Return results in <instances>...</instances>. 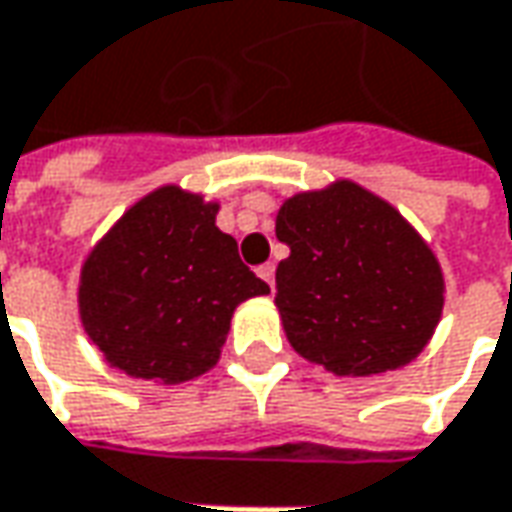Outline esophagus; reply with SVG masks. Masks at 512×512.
I'll use <instances>...</instances> for the list:
<instances>
[{"mask_svg": "<svg viewBox=\"0 0 512 512\" xmlns=\"http://www.w3.org/2000/svg\"><path fill=\"white\" fill-rule=\"evenodd\" d=\"M257 277H260V280H266L269 286H274V263H263V266H257Z\"/></svg>", "mask_w": 512, "mask_h": 512, "instance_id": "1", "label": "esophagus"}]
</instances>
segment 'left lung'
<instances>
[{
    "mask_svg": "<svg viewBox=\"0 0 512 512\" xmlns=\"http://www.w3.org/2000/svg\"><path fill=\"white\" fill-rule=\"evenodd\" d=\"M277 309L291 348L340 377L397 371L422 354L445 306L431 246L354 181L291 195L274 223Z\"/></svg>",
    "mask_w": 512,
    "mask_h": 512,
    "instance_id": "1",
    "label": "left lung"
}]
</instances>
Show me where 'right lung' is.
Here are the masks:
<instances>
[{
	"mask_svg": "<svg viewBox=\"0 0 512 512\" xmlns=\"http://www.w3.org/2000/svg\"><path fill=\"white\" fill-rule=\"evenodd\" d=\"M218 203L169 184L133 203L81 266L79 317L127 377L178 385L206 374L232 314L269 286L215 226Z\"/></svg>",
	"mask_w": 512,
	"mask_h": 512,
	"instance_id": "right-lung-1",
	"label": "right lung"
}]
</instances>
